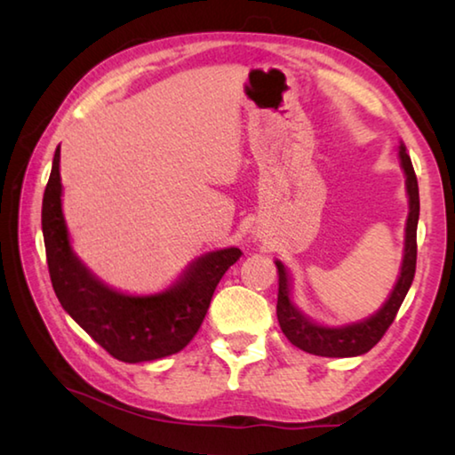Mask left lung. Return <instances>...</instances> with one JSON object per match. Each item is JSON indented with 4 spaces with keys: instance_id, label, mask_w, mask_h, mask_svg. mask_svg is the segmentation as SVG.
Segmentation results:
<instances>
[{
    "instance_id": "left-lung-1",
    "label": "left lung",
    "mask_w": 455,
    "mask_h": 455,
    "mask_svg": "<svg viewBox=\"0 0 455 455\" xmlns=\"http://www.w3.org/2000/svg\"><path fill=\"white\" fill-rule=\"evenodd\" d=\"M399 158L405 171V187L410 195V217L405 227V252L402 275H399L394 292L387 299L379 311L365 321L351 323L345 327H323L307 319L305 315L291 303L289 299V275L284 271V265L276 260L279 268V297H276V319H279L281 331L284 337L307 353L321 357H355L363 355L369 349H373L381 341L385 331L394 323L395 315L402 307L407 291L411 287L415 275V260H418V219H419V188L418 176H415L413 164L405 146H399Z\"/></svg>"
}]
</instances>
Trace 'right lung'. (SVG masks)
I'll use <instances>...</instances> for the list:
<instances>
[{
  "label": "right lung",
  "mask_w": 455,
  "mask_h": 455,
  "mask_svg": "<svg viewBox=\"0 0 455 455\" xmlns=\"http://www.w3.org/2000/svg\"><path fill=\"white\" fill-rule=\"evenodd\" d=\"M60 196L58 146L44 192L42 230L52 287L70 317L124 363L154 361L187 347L203 325L222 275L243 252L235 246L206 252L168 291L146 297L124 295L96 279L72 252Z\"/></svg>",
  "instance_id": "1"
}]
</instances>
